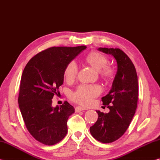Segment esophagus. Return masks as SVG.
I'll return each instance as SVG.
<instances>
[{"mask_svg": "<svg viewBox=\"0 0 160 160\" xmlns=\"http://www.w3.org/2000/svg\"><path fill=\"white\" fill-rule=\"evenodd\" d=\"M75 112L78 113V112H82V111H84V110H86V109H85V108H84V107H75Z\"/></svg>", "mask_w": 160, "mask_h": 160, "instance_id": "esophagus-1", "label": "esophagus"}]
</instances>
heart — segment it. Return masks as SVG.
Listing matches in <instances>:
<instances>
[{
	"label": "heart",
	"instance_id": "obj_1",
	"mask_svg": "<svg viewBox=\"0 0 160 160\" xmlns=\"http://www.w3.org/2000/svg\"><path fill=\"white\" fill-rule=\"evenodd\" d=\"M85 62L97 71H100V75L107 80H112L114 76V71L107 67L109 60L106 56L97 51H92L85 58ZM78 67L75 61H71L67 65L64 70V77L68 82H72L76 78ZM101 92L99 85H81L70 94V98L75 103L81 105H88L92 99Z\"/></svg>",
	"mask_w": 160,
	"mask_h": 160
}]
</instances>
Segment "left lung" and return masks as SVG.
Wrapping results in <instances>:
<instances>
[{
    "label": "left lung",
    "mask_w": 160,
    "mask_h": 160,
    "mask_svg": "<svg viewBox=\"0 0 160 160\" xmlns=\"http://www.w3.org/2000/svg\"><path fill=\"white\" fill-rule=\"evenodd\" d=\"M98 50L116 59L117 72L109 92L102 98L109 112L96 111L98 119L90 131L98 141L109 143L122 136L135 114L138 97V75L133 63L123 51L113 48H99Z\"/></svg>",
    "instance_id": "obj_1"
}]
</instances>
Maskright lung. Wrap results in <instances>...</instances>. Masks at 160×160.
Returning <instances> with one entry per match:
<instances>
[{"label": "right lung", "mask_w": 160, "mask_h": 160, "mask_svg": "<svg viewBox=\"0 0 160 160\" xmlns=\"http://www.w3.org/2000/svg\"><path fill=\"white\" fill-rule=\"evenodd\" d=\"M86 48H48L32 57L23 70L19 107L28 131L43 144L55 145L67 134V121L74 107L68 102L53 107L52 99L63 85L66 66Z\"/></svg>", "instance_id": "right-lung-1"}]
</instances>
